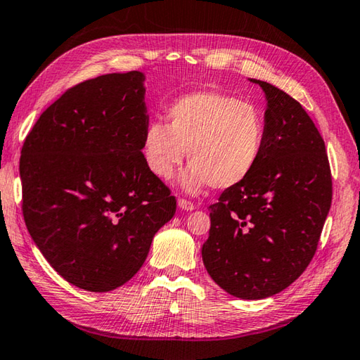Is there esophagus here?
<instances>
[{
	"mask_svg": "<svg viewBox=\"0 0 360 360\" xmlns=\"http://www.w3.org/2000/svg\"><path fill=\"white\" fill-rule=\"evenodd\" d=\"M179 207L181 210H186V212H191V210L195 208V205L191 200H186V199H181V198L179 199Z\"/></svg>",
	"mask_w": 360,
	"mask_h": 360,
	"instance_id": "1",
	"label": "esophagus"
}]
</instances>
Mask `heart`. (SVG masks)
<instances>
[{"instance_id":"1","label":"heart","mask_w":360,"mask_h":360,"mask_svg":"<svg viewBox=\"0 0 360 360\" xmlns=\"http://www.w3.org/2000/svg\"><path fill=\"white\" fill-rule=\"evenodd\" d=\"M266 139L262 111L216 91H193L166 108V122L153 120L142 138V158L160 180H171L185 161L180 183L188 193L208 185L229 189L246 181L259 166Z\"/></svg>"}]
</instances>
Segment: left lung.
<instances>
[{
    "label": "left lung",
    "mask_w": 360,
    "mask_h": 360,
    "mask_svg": "<svg viewBox=\"0 0 360 360\" xmlns=\"http://www.w3.org/2000/svg\"><path fill=\"white\" fill-rule=\"evenodd\" d=\"M266 96L262 160L210 205L202 260L229 295L263 300L300 277L316 252L332 202L326 146L300 101L260 79Z\"/></svg>",
    "instance_id": "left-lung-1"
}]
</instances>
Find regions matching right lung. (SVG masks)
<instances>
[{
    "label": "right lung",
    "instance_id": "add662e5",
    "mask_svg": "<svg viewBox=\"0 0 360 360\" xmlns=\"http://www.w3.org/2000/svg\"><path fill=\"white\" fill-rule=\"evenodd\" d=\"M144 75L108 73L40 114L20 157L25 224L59 276L87 291L124 285L177 200L142 158Z\"/></svg>",
    "mask_w": 360,
    "mask_h": 360
}]
</instances>
